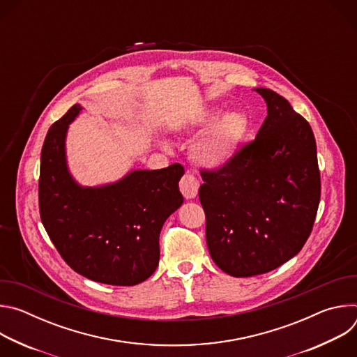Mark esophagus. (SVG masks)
Listing matches in <instances>:
<instances>
[{
    "label": "esophagus",
    "instance_id": "obj_1",
    "mask_svg": "<svg viewBox=\"0 0 357 357\" xmlns=\"http://www.w3.org/2000/svg\"><path fill=\"white\" fill-rule=\"evenodd\" d=\"M179 189L186 199H193L199 190V181L192 174H185L179 182Z\"/></svg>",
    "mask_w": 357,
    "mask_h": 357
}]
</instances>
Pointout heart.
Masks as SVG:
<instances>
[{"mask_svg":"<svg viewBox=\"0 0 357 357\" xmlns=\"http://www.w3.org/2000/svg\"><path fill=\"white\" fill-rule=\"evenodd\" d=\"M213 120L212 114L202 119V126ZM248 121L241 113H229L218 121L192 148L193 160L202 167L219 168L225 165L237 151L245 137Z\"/></svg>","mask_w":357,"mask_h":357,"instance_id":"b5f03b06","label":"heart"}]
</instances>
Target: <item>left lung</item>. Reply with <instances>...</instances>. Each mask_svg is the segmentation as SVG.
<instances>
[{"mask_svg": "<svg viewBox=\"0 0 357 357\" xmlns=\"http://www.w3.org/2000/svg\"><path fill=\"white\" fill-rule=\"evenodd\" d=\"M256 138L225 165L202 169L199 199L216 266L233 277L266 274L307 243L321 199L317 142L310 123L278 93Z\"/></svg>", "mask_w": 357, "mask_h": 357, "instance_id": "left-lung-1", "label": "left lung"}]
</instances>
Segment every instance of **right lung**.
<instances>
[{
	"mask_svg": "<svg viewBox=\"0 0 357 357\" xmlns=\"http://www.w3.org/2000/svg\"><path fill=\"white\" fill-rule=\"evenodd\" d=\"M82 110L75 105L50 126L40 152L39 215L61 257L96 282L130 287L145 281L160 261V233L182 205L181 164L132 171L117 183L80 188L69 175L65 137Z\"/></svg>",
	"mask_w": 357,
	"mask_h": 357,
	"instance_id": "add662e5",
	"label": "right lung"
}]
</instances>
